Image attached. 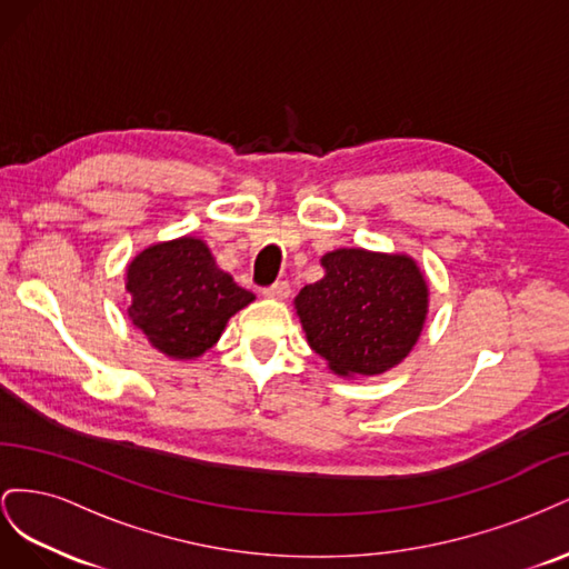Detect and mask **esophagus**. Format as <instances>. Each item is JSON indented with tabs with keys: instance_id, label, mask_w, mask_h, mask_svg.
I'll return each instance as SVG.
<instances>
[{
	"instance_id": "34e87169",
	"label": "esophagus",
	"mask_w": 569,
	"mask_h": 569,
	"mask_svg": "<svg viewBox=\"0 0 569 569\" xmlns=\"http://www.w3.org/2000/svg\"><path fill=\"white\" fill-rule=\"evenodd\" d=\"M289 295H291V289L287 282H274L263 289V297L272 299V301H284Z\"/></svg>"
}]
</instances>
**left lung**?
Instances as JSON below:
<instances>
[{
    "label": "left lung",
    "mask_w": 569,
    "mask_h": 569,
    "mask_svg": "<svg viewBox=\"0 0 569 569\" xmlns=\"http://www.w3.org/2000/svg\"><path fill=\"white\" fill-rule=\"evenodd\" d=\"M320 266L322 280L295 299L308 347L339 377L385 375L403 363L429 313L416 258L353 247L327 251Z\"/></svg>",
    "instance_id": "left-lung-1"
}]
</instances>
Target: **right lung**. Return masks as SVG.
Instances as JSON below:
<instances>
[{
	"label": "right lung",
	"instance_id": "1",
	"mask_svg": "<svg viewBox=\"0 0 569 569\" xmlns=\"http://www.w3.org/2000/svg\"><path fill=\"white\" fill-rule=\"evenodd\" d=\"M128 318L170 360H197L256 297L220 270L209 244L184 234L149 244L126 268Z\"/></svg>",
	"mask_w": 569,
	"mask_h": 569
}]
</instances>
